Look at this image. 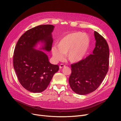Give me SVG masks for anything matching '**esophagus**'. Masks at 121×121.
<instances>
[{
	"instance_id": "obj_1",
	"label": "esophagus",
	"mask_w": 121,
	"mask_h": 121,
	"mask_svg": "<svg viewBox=\"0 0 121 121\" xmlns=\"http://www.w3.org/2000/svg\"><path fill=\"white\" fill-rule=\"evenodd\" d=\"M65 67V65L61 64H60V66H59V68H60V69H62V68H64V67Z\"/></svg>"
}]
</instances>
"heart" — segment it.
I'll return each instance as SVG.
<instances>
[{"label": "heart", "instance_id": "obj_1", "mask_svg": "<svg viewBox=\"0 0 121 121\" xmlns=\"http://www.w3.org/2000/svg\"><path fill=\"white\" fill-rule=\"evenodd\" d=\"M57 47L52 48V53L57 60H61L63 54H66L68 60L72 63L81 61L86 54L90 46V39L86 34L80 32L68 34L58 41Z\"/></svg>", "mask_w": 121, "mask_h": 121}]
</instances>
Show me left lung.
I'll use <instances>...</instances> for the list:
<instances>
[{
    "mask_svg": "<svg viewBox=\"0 0 121 121\" xmlns=\"http://www.w3.org/2000/svg\"><path fill=\"white\" fill-rule=\"evenodd\" d=\"M94 35L96 43L93 54L71 65L69 84L72 90L79 95H86L96 90L108 71V45L97 32H94Z\"/></svg>",
    "mask_w": 121,
    "mask_h": 121,
    "instance_id": "8db88e82",
    "label": "left lung"
}]
</instances>
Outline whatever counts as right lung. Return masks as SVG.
<instances>
[{
    "label": "right lung",
    "instance_id": "right-lung-1",
    "mask_svg": "<svg viewBox=\"0 0 121 121\" xmlns=\"http://www.w3.org/2000/svg\"><path fill=\"white\" fill-rule=\"evenodd\" d=\"M54 26L40 25L25 32L18 39L14 50L13 65L17 79L25 89L40 93L46 89L59 66L50 64L48 56L33 48L40 41L45 43L43 49H52L53 40L51 33Z\"/></svg>",
    "mask_w": 121,
    "mask_h": 121
}]
</instances>
